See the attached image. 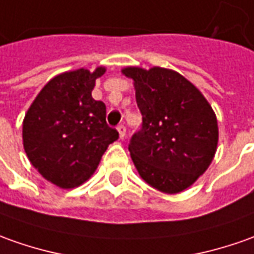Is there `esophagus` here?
Masks as SVG:
<instances>
[{"mask_svg":"<svg viewBox=\"0 0 254 254\" xmlns=\"http://www.w3.org/2000/svg\"><path fill=\"white\" fill-rule=\"evenodd\" d=\"M117 129H118V132H120L121 139H124V137H125V134H127V127H124V125H120Z\"/></svg>","mask_w":254,"mask_h":254,"instance_id":"34e87169","label":"esophagus"}]
</instances>
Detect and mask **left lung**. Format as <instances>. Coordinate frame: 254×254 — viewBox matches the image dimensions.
<instances>
[{
	"instance_id": "8db88e82",
	"label": "left lung",
	"mask_w": 254,
	"mask_h": 254,
	"mask_svg": "<svg viewBox=\"0 0 254 254\" xmlns=\"http://www.w3.org/2000/svg\"><path fill=\"white\" fill-rule=\"evenodd\" d=\"M143 117L129 151L140 178L167 194L184 192L203 175L218 144V124L201 91L172 69L127 66Z\"/></svg>"
}]
</instances>
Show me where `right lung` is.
Instances as JSON below:
<instances>
[{"label": "right lung", "mask_w": 254, "mask_h": 254, "mask_svg": "<svg viewBox=\"0 0 254 254\" xmlns=\"http://www.w3.org/2000/svg\"><path fill=\"white\" fill-rule=\"evenodd\" d=\"M105 66L54 76L29 107L22 137L29 161L61 189L84 184L97 170L107 147L120 137L105 122V104L91 97Z\"/></svg>", "instance_id": "right-lung-1"}]
</instances>
